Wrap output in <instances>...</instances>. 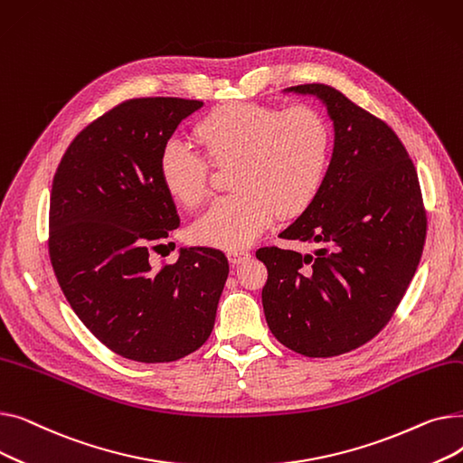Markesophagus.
<instances>
[{
    "label": "esophagus",
    "instance_id": "1",
    "mask_svg": "<svg viewBox=\"0 0 463 463\" xmlns=\"http://www.w3.org/2000/svg\"><path fill=\"white\" fill-rule=\"evenodd\" d=\"M250 257H251V253L244 251V250H231L227 253V259L231 264H241V262H246Z\"/></svg>",
    "mask_w": 463,
    "mask_h": 463
}]
</instances>
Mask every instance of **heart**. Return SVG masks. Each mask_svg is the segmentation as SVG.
Instances as JSON below:
<instances>
[{
  "label": "heart",
  "instance_id": "1",
  "mask_svg": "<svg viewBox=\"0 0 463 463\" xmlns=\"http://www.w3.org/2000/svg\"><path fill=\"white\" fill-rule=\"evenodd\" d=\"M194 138L215 163H232L227 197L217 199L193 225L204 246L240 250L274 222L304 212L323 185L330 157V129L313 109L279 110L227 103L204 116ZM182 138L165 142L159 176L178 204L199 206L208 194L210 165Z\"/></svg>",
  "mask_w": 463,
  "mask_h": 463
}]
</instances>
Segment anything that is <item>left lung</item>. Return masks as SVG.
I'll list each match as a JSON object with an SVG mask.
<instances>
[{
    "label": "left lung",
    "instance_id": "8db88e82",
    "mask_svg": "<svg viewBox=\"0 0 463 463\" xmlns=\"http://www.w3.org/2000/svg\"><path fill=\"white\" fill-rule=\"evenodd\" d=\"M323 101L334 150L317 197L279 236L313 253L260 248L262 307L279 344L311 358L375 337L402 302L426 240L417 168L383 119L326 84L287 88Z\"/></svg>",
    "mask_w": 463,
    "mask_h": 463
}]
</instances>
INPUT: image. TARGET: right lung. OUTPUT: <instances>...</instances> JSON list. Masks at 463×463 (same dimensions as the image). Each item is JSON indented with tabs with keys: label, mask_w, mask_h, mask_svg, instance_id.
<instances>
[{
	"label": "right lung",
	"mask_w": 463,
	"mask_h": 463,
	"mask_svg": "<svg viewBox=\"0 0 463 463\" xmlns=\"http://www.w3.org/2000/svg\"><path fill=\"white\" fill-rule=\"evenodd\" d=\"M203 101L142 97L119 103L69 144L52 182V269L72 311L116 354L175 362L212 334L229 260L182 248L154 269L180 217L159 176L165 142Z\"/></svg>",
	"instance_id": "1"
}]
</instances>
